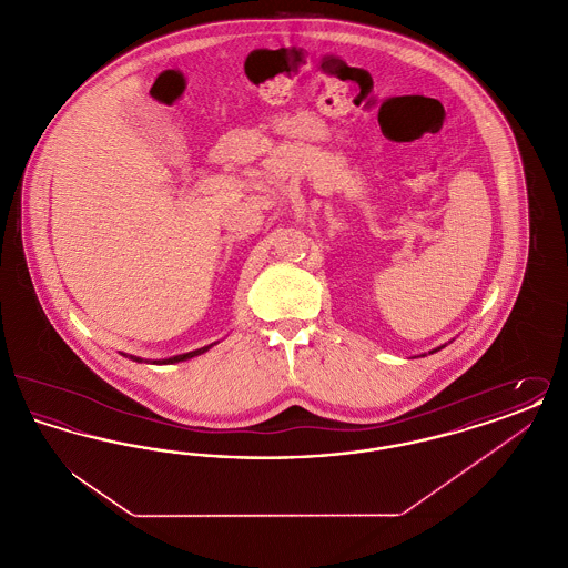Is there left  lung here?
<instances>
[{
  "label": "left lung",
  "mask_w": 568,
  "mask_h": 568,
  "mask_svg": "<svg viewBox=\"0 0 568 568\" xmlns=\"http://www.w3.org/2000/svg\"><path fill=\"white\" fill-rule=\"evenodd\" d=\"M438 349H440V347H438Z\"/></svg>",
  "instance_id": "1"
}]
</instances>
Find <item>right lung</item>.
I'll return each instance as SVG.
<instances>
[{
  "label": "right lung",
  "mask_w": 568,
  "mask_h": 568,
  "mask_svg": "<svg viewBox=\"0 0 568 568\" xmlns=\"http://www.w3.org/2000/svg\"><path fill=\"white\" fill-rule=\"evenodd\" d=\"M213 345H209V347H202V349H195V352L183 353V355H174V357H168V359H155L153 364H176V362H185V359H191V357H195V355H200V353L209 352ZM134 362H144V359H140V357H135V355H130Z\"/></svg>",
  "instance_id": "obj_1"
}]
</instances>
